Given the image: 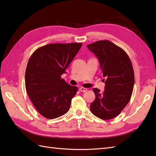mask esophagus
I'll return each instance as SVG.
<instances>
[{
	"label": "esophagus",
	"mask_w": 156,
	"mask_h": 156,
	"mask_svg": "<svg viewBox=\"0 0 156 156\" xmlns=\"http://www.w3.org/2000/svg\"><path fill=\"white\" fill-rule=\"evenodd\" d=\"M79 90H80V92H87V89L86 88H84V87H81L79 88Z\"/></svg>",
	"instance_id": "34e87169"
}]
</instances>
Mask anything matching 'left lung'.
<instances>
[{"label": "left lung", "instance_id": "obj_1", "mask_svg": "<svg viewBox=\"0 0 156 156\" xmlns=\"http://www.w3.org/2000/svg\"><path fill=\"white\" fill-rule=\"evenodd\" d=\"M87 48L97 56L105 78L103 92L93 89L96 97L90 111L96 117L109 120L120 114L130 101L135 82L133 66L127 53L108 40L96 41Z\"/></svg>", "mask_w": 156, "mask_h": 156}]
</instances>
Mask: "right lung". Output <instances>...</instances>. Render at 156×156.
<instances>
[{"mask_svg":"<svg viewBox=\"0 0 156 156\" xmlns=\"http://www.w3.org/2000/svg\"><path fill=\"white\" fill-rule=\"evenodd\" d=\"M82 43L51 44L33 53L25 71L26 91L43 117L54 119L67 112L78 88L61 76L82 47Z\"/></svg>","mask_w":156,"mask_h":156,"instance_id":"1","label":"right lung"}]
</instances>
